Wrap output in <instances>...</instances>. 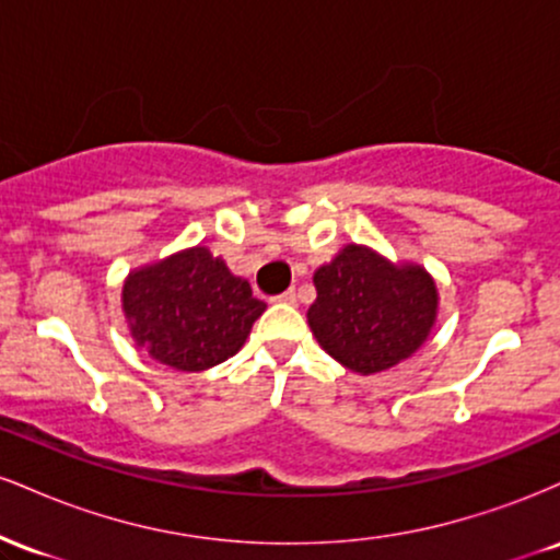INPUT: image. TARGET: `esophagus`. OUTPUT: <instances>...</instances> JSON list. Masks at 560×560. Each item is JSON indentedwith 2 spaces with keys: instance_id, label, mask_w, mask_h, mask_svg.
<instances>
[{
  "instance_id": "esophagus-1",
  "label": "esophagus",
  "mask_w": 560,
  "mask_h": 560,
  "mask_svg": "<svg viewBox=\"0 0 560 560\" xmlns=\"http://www.w3.org/2000/svg\"><path fill=\"white\" fill-rule=\"evenodd\" d=\"M276 302H287V305H294V302H298V294H294V289H287L284 294H279V298H276Z\"/></svg>"
}]
</instances>
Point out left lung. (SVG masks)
I'll return each mask as SVG.
<instances>
[{
	"label": "left lung",
	"mask_w": 560,
	"mask_h": 560,
	"mask_svg": "<svg viewBox=\"0 0 560 560\" xmlns=\"http://www.w3.org/2000/svg\"><path fill=\"white\" fill-rule=\"evenodd\" d=\"M307 326L352 374L371 376L408 361L432 334L440 311L434 276L419 262L389 260L365 244H345L313 273Z\"/></svg>",
	"instance_id": "8db88e82"
}]
</instances>
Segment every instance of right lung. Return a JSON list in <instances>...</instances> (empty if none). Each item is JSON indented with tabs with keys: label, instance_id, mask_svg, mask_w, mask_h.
<instances>
[{
	"label": "right lung",
	"instance_id": "1",
	"mask_svg": "<svg viewBox=\"0 0 560 560\" xmlns=\"http://www.w3.org/2000/svg\"><path fill=\"white\" fill-rule=\"evenodd\" d=\"M120 305L133 342L186 374L229 361L266 311L253 287L208 247L178 249L126 276Z\"/></svg>",
	"mask_w": 560,
	"mask_h": 560
}]
</instances>
